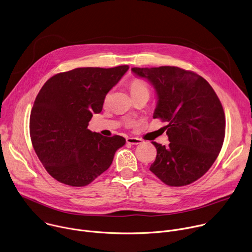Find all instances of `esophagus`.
Segmentation results:
<instances>
[{"label":"esophagus","mask_w":252,"mask_h":252,"mask_svg":"<svg viewBox=\"0 0 252 252\" xmlns=\"http://www.w3.org/2000/svg\"><path fill=\"white\" fill-rule=\"evenodd\" d=\"M126 142L129 143V145H140V143L142 142V139H140L138 137H127Z\"/></svg>","instance_id":"obj_1"}]
</instances>
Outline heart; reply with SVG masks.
Masks as SVG:
<instances>
[{"instance_id": "1", "label": "heart", "mask_w": 252, "mask_h": 252, "mask_svg": "<svg viewBox=\"0 0 252 252\" xmlns=\"http://www.w3.org/2000/svg\"><path fill=\"white\" fill-rule=\"evenodd\" d=\"M129 91H130L131 95L139 94H149V88L147 87L146 83L141 80H138V79L131 81V83L129 85Z\"/></svg>"}]
</instances>
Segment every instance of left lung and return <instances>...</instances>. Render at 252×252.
<instances>
[{"instance_id": "8db88e82", "label": "left lung", "mask_w": 252, "mask_h": 252, "mask_svg": "<svg viewBox=\"0 0 252 252\" xmlns=\"http://www.w3.org/2000/svg\"><path fill=\"white\" fill-rule=\"evenodd\" d=\"M157 94L154 119L159 118L169 145L157 148L150 170L170 187L188 186L201 177L217 159L224 139L225 117L220 98L200 76L177 66L132 67Z\"/></svg>"}]
</instances>
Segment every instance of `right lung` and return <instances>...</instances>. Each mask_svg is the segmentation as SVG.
I'll list each match as a JSON object with an SVG mask.
<instances>
[{"mask_svg":"<svg viewBox=\"0 0 252 252\" xmlns=\"http://www.w3.org/2000/svg\"><path fill=\"white\" fill-rule=\"evenodd\" d=\"M128 68L78 67L52 77L41 89L31 112L30 134L39 159L58 182L88 186L125 146V137L103 136L88 126Z\"/></svg>","mask_w":252,"mask_h":252,"instance_id":"add662e5","label":"right lung"}]
</instances>
